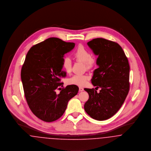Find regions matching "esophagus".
<instances>
[{"instance_id":"34e87169","label":"esophagus","mask_w":151,"mask_h":151,"mask_svg":"<svg viewBox=\"0 0 151 151\" xmlns=\"http://www.w3.org/2000/svg\"><path fill=\"white\" fill-rule=\"evenodd\" d=\"M79 90L80 91H83V90H84V89H83V87H79Z\"/></svg>"}]
</instances>
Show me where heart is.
Segmentation results:
<instances>
[{"label":"heart","instance_id":"b5f03b06","mask_svg":"<svg viewBox=\"0 0 151 151\" xmlns=\"http://www.w3.org/2000/svg\"><path fill=\"white\" fill-rule=\"evenodd\" d=\"M74 57L77 60L85 63L87 69L93 67L95 63L94 57L91 53L83 46L81 45L74 53ZM63 66L65 71L69 73L72 70V61L69 57H65L63 61ZM88 77L86 75L75 74L68 80V83L70 85H76L78 86H84L86 84Z\"/></svg>","mask_w":151,"mask_h":151}]
</instances>
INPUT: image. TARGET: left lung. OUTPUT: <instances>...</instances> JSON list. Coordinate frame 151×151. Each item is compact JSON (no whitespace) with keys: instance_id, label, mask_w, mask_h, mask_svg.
Returning a JSON list of instances; mask_svg holds the SVG:
<instances>
[{"instance_id":"8db88e82","label":"left lung","mask_w":151,"mask_h":151,"mask_svg":"<svg viewBox=\"0 0 151 151\" xmlns=\"http://www.w3.org/2000/svg\"><path fill=\"white\" fill-rule=\"evenodd\" d=\"M87 45L98 56V68L93 73L92 84L101 90L85 88L89 98L85 110L92 118L104 120L114 115L124 103L129 90V65L123 49L115 42L102 38L93 39Z\"/></svg>"}]
</instances>
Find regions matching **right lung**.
<instances>
[{"mask_svg": "<svg viewBox=\"0 0 151 151\" xmlns=\"http://www.w3.org/2000/svg\"><path fill=\"white\" fill-rule=\"evenodd\" d=\"M75 43L50 37L33 45L28 52L21 70V79L28 105L35 115L52 122L64 114L69 101L77 95L75 85L63 87L61 78L65 54L71 51ZM61 90L57 95L55 90Z\"/></svg>", "mask_w": 151, "mask_h": 151, "instance_id": "add662e5", "label": "right lung"}]
</instances>
